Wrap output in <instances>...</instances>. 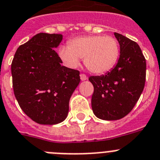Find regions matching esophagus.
<instances>
[{
  "instance_id": "obj_1",
  "label": "esophagus",
  "mask_w": 160,
  "mask_h": 160,
  "mask_svg": "<svg viewBox=\"0 0 160 160\" xmlns=\"http://www.w3.org/2000/svg\"><path fill=\"white\" fill-rule=\"evenodd\" d=\"M80 76V80H86L88 79L87 76L85 75V74H83V73H81Z\"/></svg>"
}]
</instances>
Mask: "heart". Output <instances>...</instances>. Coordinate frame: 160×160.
<instances>
[{"label": "heart", "instance_id": "b5f03b06", "mask_svg": "<svg viewBox=\"0 0 160 160\" xmlns=\"http://www.w3.org/2000/svg\"><path fill=\"white\" fill-rule=\"evenodd\" d=\"M60 58L70 68L79 65L83 58L85 66L95 74H104L114 68L118 61L120 46L114 37L85 35L74 38L68 46H61Z\"/></svg>", "mask_w": 160, "mask_h": 160}]
</instances>
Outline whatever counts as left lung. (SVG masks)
<instances>
[{
	"instance_id": "left-lung-1",
	"label": "left lung",
	"mask_w": 160,
	"mask_h": 160,
	"mask_svg": "<svg viewBox=\"0 0 160 160\" xmlns=\"http://www.w3.org/2000/svg\"><path fill=\"white\" fill-rule=\"evenodd\" d=\"M120 45L116 66L102 76H92V107L102 120H118L132 110L141 96L146 79V60L139 45L114 32Z\"/></svg>"
}]
</instances>
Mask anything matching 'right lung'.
<instances>
[{
    "label": "right lung",
    "mask_w": 160,
    "mask_h": 160,
    "mask_svg": "<svg viewBox=\"0 0 160 160\" xmlns=\"http://www.w3.org/2000/svg\"><path fill=\"white\" fill-rule=\"evenodd\" d=\"M62 35L39 33L19 46L12 62V87L19 107L34 122L54 125L67 117L80 72L62 66L54 48Z\"/></svg>",
    "instance_id": "right-lung-1"
}]
</instances>
